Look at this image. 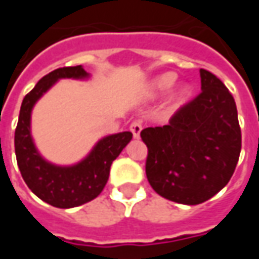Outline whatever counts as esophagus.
<instances>
[{"instance_id": "34e87169", "label": "esophagus", "mask_w": 259, "mask_h": 259, "mask_svg": "<svg viewBox=\"0 0 259 259\" xmlns=\"http://www.w3.org/2000/svg\"><path fill=\"white\" fill-rule=\"evenodd\" d=\"M141 129H143V126H141L140 122H137V120H135L133 123L130 124V132L133 133V137H135V139H140Z\"/></svg>"}]
</instances>
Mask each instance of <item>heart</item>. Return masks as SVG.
I'll return each instance as SVG.
<instances>
[{"instance_id": "obj_1", "label": "heart", "mask_w": 259, "mask_h": 259, "mask_svg": "<svg viewBox=\"0 0 259 259\" xmlns=\"http://www.w3.org/2000/svg\"><path fill=\"white\" fill-rule=\"evenodd\" d=\"M175 83V74L174 73H165L162 76H159L157 79L152 81L151 84V91L152 93H165L166 90H169ZM191 96V89L189 85H183L180 87L179 90L175 91L174 96L170 97V107L179 108L180 105H183Z\"/></svg>"}]
</instances>
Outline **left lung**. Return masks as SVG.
Masks as SVG:
<instances>
[{
	"label": "left lung",
	"instance_id": "8db88e82",
	"mask_svg": "<svg viewBox=\"0 0 259 259\" xmlns=\"http://www.w3.org/2000/svg\"><path fill=\"white\" fill-rule=\"evenodd\" d=\"M201 93L168 124L141 130L148 148L147 179L158 194L197 205L219 193L233 175L241 130L233 96L221 80L200 69Z\"/></svg>",
	"mask_w": 259,
	"mask_h": 259
}]
</instances>
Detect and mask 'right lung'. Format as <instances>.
<instances>
[{
    "instance_id": "obj_1",
    "label": "right lung",
    "mask_w": 259,
    "mask_h": 259,
    "mask_svg": "<svg viewBox=\"0 0 259 259\" xmlns=\"http://www.w3.org/2000/svg\"><path fill=\"white\" fill-rule=\"evenodd\" d=\"M89 76L81 65L55 69L38 80L20 107L15 130V154L20 174L40 200L57 208H73L98 197L107 185L111 165L133 137L130 132L107 136L97 143L84 159L70 166L54 165L37 151L30 132L34 104L59 79H87Z\"/></svg>"
}]
</instances>
